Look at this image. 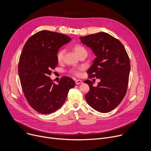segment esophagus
I'll return each mask as SVG.
<instances>
[{
  "label": "esophagus",
  "instance_id": "esophagus-1",
  "mask_svg": "<svg viewBox=\"0 0 151 151\" xmlns=\"http://www.w3.org/2000/svg\"><path fill=\"white\" fill-rule=\"evenodd\" d=\"M82 82H83L81 80H76V85H80L81 83H82Z\"/></svg>",
  "mask_w": 151,
  "mask_h": 151
}]
</instances>
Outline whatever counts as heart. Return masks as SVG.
<instances>
[{
    "label": "heart",
    "mask_w": 151,
    "mask_h": 151,
    "mask_svg": "<svg viewBox=\"0 0 151 151\" xmlns=\"http://www.w3.org/2000/svg\"><path fill=\"white\" fill-rule=\"evenodd\" d=\"M74 51L76 52V54L78 55V54H80V53H82V52L86 51L85 49L82 46H81L80 45H76L74 46ZM63 54H64V50H60L59 52H58L57 54V59L58 62H61L62 60L63 57ZM71 73L76 76H79L80 73H79V71L77 70V69H73V70L71 71Z\"/></svg>",
    "instance_id": "obj_1"
}]
</instances>
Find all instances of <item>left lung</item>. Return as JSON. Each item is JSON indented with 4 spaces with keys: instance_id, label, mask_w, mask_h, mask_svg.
<instances>
[{
    "instance_id": "left-lung-1",
    "label": "left lung",
    "mask_w": 151,
    "mask_h": 151,
    "mask_svg": "<svg viewBox=\"0 0 151 151\" xmlns=\"http://www.w3.org/2000/svg\"><path fill=\"white\" fill-rule=\"evenodd\" d=\"M80 39L96 56L87 71L89 77L100 80L96 87L89 80L85 81L90 88L86 100L99 112H110L126 95L131 69L129 57L123 44L106 32H97Z\"/></svg>"
}]
</instances>
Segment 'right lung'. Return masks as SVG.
<instances>
[{
    "label": "right lung",
    "mask_w": 151,
    "mask_h": 151,
    "mask_svg": "<svg viewBox=\"0 0 151 151\" xmlns=\"http://www.w3.org/2000/svg\"><path fill=\"white\" fill-rule=\"evenodd\" d=\"M71 40L65 34L43 30L29 37L23 48L18 66L20 83L29 104L39 113L49 114L60 108L75 86L69 77H63L55 84L49 77L57 66L59 48Z\"/></svg>",
    "instance_id": "obj_1"
}]
</instances>
